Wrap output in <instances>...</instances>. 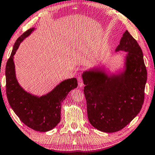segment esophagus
<instances>
[{"label": "esophagus", "mask_w": 155, "mask_h": 155, "mask_svg": "<svg viewBox=\"0 0 155 155\" xmlns=\"http://www.w3.org/2000/svg\"><path fill=\"white\" fill-rule=\"evenodd\" d=\"M77 80H78V86H79L80 87H83V78H81V77H78Z\"/></svg>", "instance_id": "34e87169"}]
</instances>
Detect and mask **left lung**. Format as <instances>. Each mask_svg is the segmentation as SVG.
<instances>
[{"mask_svg":"<svg viewBox=\"0 0 155 155\" xmlns=\"http://www.w3.org/2000/svg\"><path fill=\"white\" fill-rule=\"evenodd\" d=\"M115 51L126 52L124 65L118 72H108L103 66L82 74L89 122L105 133L122 129L140 113L147 81L142 51L128 31Z\"/></svg>","mask_w":155,"mask_h":155,"instance_id":"left-lung-1","label":"left lung"}]
</instances>
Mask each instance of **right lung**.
Listing matches in <instances>:
<instances>
[{
	"instance_id": "1",
	"label": "right lung",
	"mask_w": 155,
	"mask_h": 155,
	"mask_svg": "<svg viewBox=\"0 0 155 155\" xmlns=\"http://www.w3.org/2000/svg\"><path fill=\"white\" fill-rule=\"evenodd\" d=\"M34 30L35 28H31L23 33L13 47L5 68L6 94L10 106L21 121L33 130L47 132L59 123L61 103L68 93L77 87L78 83L76 78L65 79L41 96L28 92L21 87L15 76L14 56L20 43Z\"/></svg>"
}]
</instances>
